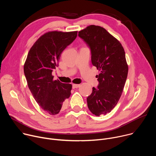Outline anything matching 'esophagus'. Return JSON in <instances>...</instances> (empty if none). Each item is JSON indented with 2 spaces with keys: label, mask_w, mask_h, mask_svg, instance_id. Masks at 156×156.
I'll use <instances>...</instances> for the list:
<instances>
[{
  "label": "esophagus",
  "mask_w": 156,
  "mask_h": 156,
  "mask_svg": "<svg viewBox=\"0 0 156 156\" xmlns=\"http://www.w3.org/2000/svg\"><path fill=\"white\" fill-rule=\"evenodd\" d=\"M80 86V84H73V85H72V87L73 89L79 87Z\"/></svg>",
  "instance_id": "1"
}]
</instances>
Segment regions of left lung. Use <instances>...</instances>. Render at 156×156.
<instances>
[{
	"mask_svg": "<svg viewBox=\"0 0 156 156\" xmlns=\"http://www.w3.org/2000/svg\"><path fill=\"white\" fill-rule=\"evenodd\" d=\"M90 47L91 62L100 73L98 88L87 98V107L96 116L111 112L119 102L128 75L125 52L120 41L105 28L90 25L78 32Z\"/></svg>",
	"mask_w": 156,
	"mask_h": 156,
	"instance_id": "1",
	"label": "left lung"
}]
</instances>
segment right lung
<instances>
[{"instance_id":"1","label":"right lung","mask_w":156,"mask_h":156,"mask_svg":"<svg viewBox=\"0 0 156 156\" xmlns=\"http://www.w3.org/2000/svg\"><path fill=\"white\" fill-rule=\"evenodd\" d=\"M78 31H52L42 35L31 48L24 73L34 99L50 115L59 113L71 94L72 85L54 80L52 72L58 66L63 51L76 39Z\"/></svg>"}]
</instances>
